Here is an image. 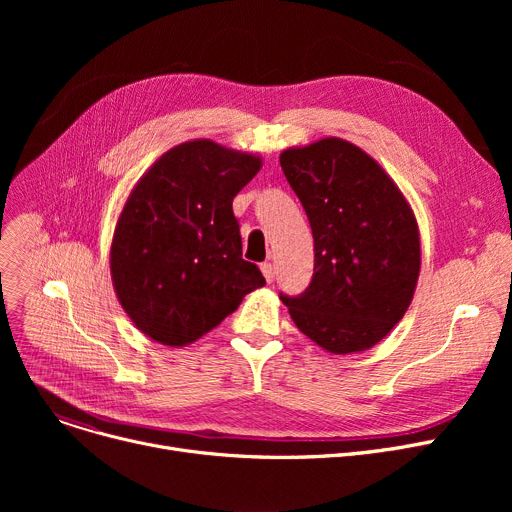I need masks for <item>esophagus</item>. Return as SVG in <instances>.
Instances as JSON below:
<instances>
[{"label": "esophagus", "mask_w": 512, "mask_h": 512, "mask_svg": "<svg viewBox=\"0 0 512 512\" xmlns=\"http://www.w3.org/2000/svg\"><path fill=\"white\" fill-rule=\"evenodd\" d=\"M261 272H263V278L267 282H274L276 278V267L272 263H261Z\"/></svg>", "instance_id": "34e87169"}]
</instances>
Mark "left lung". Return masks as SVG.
<instances>
[{
	"label": "left lung",
	"instance_id": "8db88e82",
	"mask_svg": "<svg viewBox=\"0 0 512 512\" xmlns=\"http://www.w3.org/2000/svg\"><path fill=\"white\" fill-rule=\"evenodd\" d=\"M313 230V280L286 297L297 328L332 355L361 353L407 313L421 270L415 213L361 147L338 137L280 153Z\"/></svg>",
	"mask_w": 512,
	"mask_h": 512
}]
</instances>
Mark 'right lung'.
<instances>
[{
	"label": "right lung",
	"instance_id": "obj_1",
	"mask_svg": "<svg viewBox=\"0 0 512 512\" xmlns=\"http://www.w3.org/2000/svg\"><path fill=\"white\" fill-rule=\"evenodd\" d=\"M259 155L209 139L161 157L130 191L116 222V297L145 336L186 346L220 326L265 278L242 259L232 201L261 170Z\"/></svg>",
	"mask_w": 512,
	"mask_h": 512
}]
</instances>
